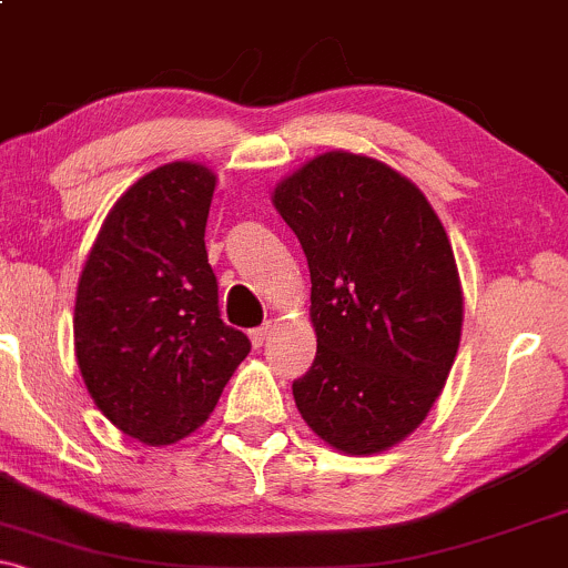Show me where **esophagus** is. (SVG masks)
<instances>
[{
  "label": "esophagus",
  "mask_w": 568,
  "mask_h": 568,
  "mask_svg": "<svg viewBox=\"0 0 568 568\" xmlns=\"http://www.w3.org/2000/svg\"><path fill=\"white\" fill-rule=\"evenodd\" d=\"M266 336H270V325H258V328H253L251 331L253 347H262V344L266 342Z\"/></svg>",
  "instance_id": "34e87169"
}]
</instances>
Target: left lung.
Masks as SVG:
<instances>
[{
  "label": "left lung",
  "mask_w": 568,
  "mask_h": 568,
  "mask_svg": "<svg viewBox=\"0 0 568 568\" xmlns=\"http://www.w3.org/2000/svg\"><path fill=\"white\" fill-rule=\"evenodd\" d=\"M310 264L317 355L293 397L344 454L387 452L425 422L454 366L462 285L440 219L406 175L325 152L275 189Z\"/></svg>",
  "instance_id": "8db88e82"
}]
</instances>
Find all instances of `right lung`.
<instances>
[{
  "label": "right lung",
  "instance_id": "1",
  "mask_svg": "<svg viewBox=\"0 0 568 568\" xmlns=\"http://www.w3.org/2000/svg\"><path fill=\"white\" fill-rule=\"evenodd\" d=\"M216 175L146 173L114 202L77 285L74 349L95 406L146 446L186 438L251 352L219 312L205 224Z\"/></svg>",
  "mask_w": 568,
  "mask_h": 568
}]
</instances>
